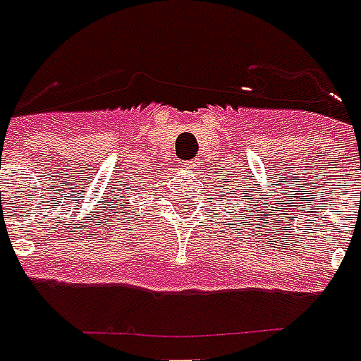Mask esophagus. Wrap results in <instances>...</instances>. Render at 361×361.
Returning a JSON list of instances; mask_svg holds the SVG:
<instances>
[{
	"mask_svg": "<svg viewBox=\"0 0 361 361\" xmlns=\"http://www.w3.org/2000/svg\"><path fill=\"white\" fill-rule=\"evenodd\" d=\"M181 165L185 166V169H190V166H192V161H183Z\"/></svg>",
	"mask_w": 361,
	"mask_h": 361,
	"instance_id": "34e87169",
	"label": "esophagus"
}]
</instances>
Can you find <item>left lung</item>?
Returning <instances> with one entry per match:
<instances>
[{
	"label": "left lung",
	"instance_id": "obj_1",
	"mask_svg": "<svg viewBox=\"0 0 361 361\" xmlns=\"http://www.w3.org/2000/svg\"><path fill=\"white\" fill-rule=\"evenodd\" d=\"M220 172H222V176H229V174H231V172H224V169ZM235 178H237V176H235ZM246 180H247V176H246ZM235 183H240V181H235ZM246 183H247V181H246ZM224 187H227L226 183H224ZM218 189L224 190L222 187H218ZM247 190H251V187H250V189H247V187H244V189H240V192H242V195H247ZM229 195H231V198H235V195H237V189H229ZM218 196H220V195H218ZM231 198H227V202H231ZM242 200H244V198H242ZM220 202H222V204H220V205H226V204H224V198H220ZM257 202H259V200H257ZM257 202H255V204H257ZM247 205H253V202H250V204H247ZM238 207H240V205H238ZM231 211H233V213H238L240 209H238V211L231 209ZM226 213H227V211H226ZM250 213L251 214H247V216L244 218V224H246L247 227L253 226V222H250V220H253V216H255V220H259V218L262 216V214H260V216H259V214H253V213H257V211H250ZM264 216H268V214H264ZM235 220H240V218L235 216ZM235 226H237V222H235ZM257 226H259V224H257ZM253 231H255V229H253Z\"/></svg>",
	"mask_w": 361,
	"mask_h": 361
}]
</instances>
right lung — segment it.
Masks as SVG:
<instances>
[{"mask_svg":"<svg viewBox=\"0 0 361 361\" xmlns=\"http://www.w3.org/2000/svg\"><path fill=\"white\" fill-rule=\"evenodd\" d=\"M117 202H119V198H117ZM115 205H117V204H115Z\"/></svg>","mask_w":361,"mask_h":361,"instance_id":"right-lung-1","label":"right lung"}]
</instances>
